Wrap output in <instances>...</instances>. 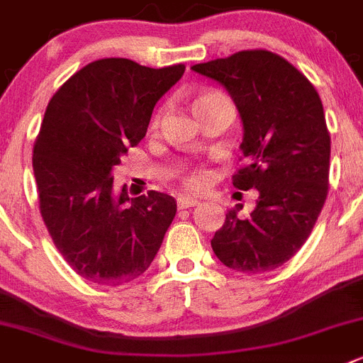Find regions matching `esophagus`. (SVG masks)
<instances>
[{
  "mask_svg": "<svg viewBox=\"0 0 363 363\" xmlns=\"http://www.w3.org/2000/svg\"><path fill=\"white\" fill-rule=\"evenodd\" d=\"M199 201L189 196H179L178 198V208H191V206H198Z\"/></svg>",
  "mask_w": 363,
  "mask_h": 363,
  "instance_id": "34e87169",
  "label": "esophagus"
}]
</instances>
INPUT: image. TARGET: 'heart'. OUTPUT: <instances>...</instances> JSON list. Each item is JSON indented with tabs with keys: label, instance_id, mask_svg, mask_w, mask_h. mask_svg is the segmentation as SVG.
I'll return each instance as SVG.
<instances>
[{
	"label": "heart",
	"instance_id": "heart-1",
	"mask_svg": "<svg viewBox=\"0 0 363 363\" xmlns=\"http://www.w3.org/2000/svg\"><path fill=\"white\" fill-rule=\"evenodd\" d=\"M216 92H203V94H199L198 98H196L194 105L196 103H201V101H206V99H212L216 98ZM210 179V174L208 171H205V169H194V171L191 172V174L185 178V185H187L189 189H194V191H198V189H203L206 184H208Z\"/></svg>",
	"mask_w": 363,
	"mask_h": 363
}]
</instances>
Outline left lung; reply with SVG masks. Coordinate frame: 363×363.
<instances>
[{"instance_id": "obj_1", "label": "left lung", "mask_w": 363, "mask_h": 363, "mask_svg": "<svg viewBox=\"0 0 363 363\" xmlns=\"http://www.w3.org/2000/svg\"><path fill=\"white\" fill-rule=\"evenodd\" d=\"M228 91L242 121L246 167L233 174L240 191L257 189V206L226 212L212 250L226 267L262 274L291 260L323 210L330 174V133L313 85L292 64L265 50L192 65Z\"/></svg>"}]
</instances>
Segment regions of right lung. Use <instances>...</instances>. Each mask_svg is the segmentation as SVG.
<instances>
[{
  "label": "right lung",
  "mask_w": 363,
  "mask_h": 363,
  "mask_svg": "<svg viewBox=\"0 0 363 363\" xmlns=\"http://www.w3.org/2000/svg\"><path fill=\"white\" fill-rule=\"evenodd\" d=\"M185 65L151 69L103 58L51 98L33 147L40 216L64 260L82 278L117 287L150 269L176 216L164 192L128 198L113 167L147 132L158 99Z\"/></svg>",
  "instance_id": "add662e5"
}]
</instances>
